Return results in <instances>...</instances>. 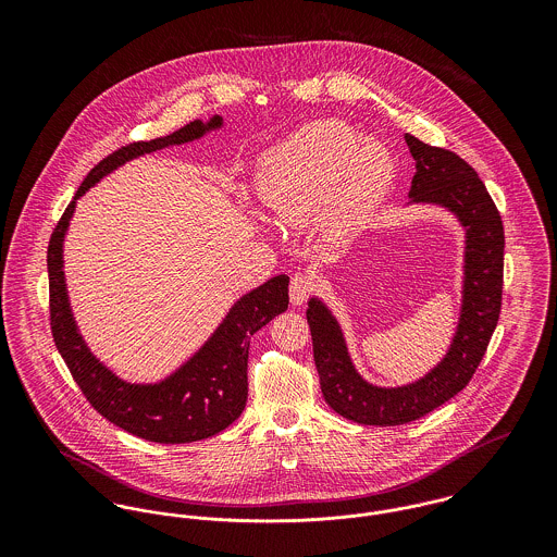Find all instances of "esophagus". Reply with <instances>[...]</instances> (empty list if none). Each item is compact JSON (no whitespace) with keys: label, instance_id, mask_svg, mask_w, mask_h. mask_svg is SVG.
Returning <instances> with one entry per match:
<instances>
[{"label":"esophagus","instance_id":"obj_1","mask_svg":"<svg viewBox=\"0 0 557 557\" xmlns=\"http://www.w3.org/2000/svg\"><path fill=\"white\" fill-rule=\"evenodd\" d=\"M313 278L307 274H294L292 283H289V300L292 305H305L307 298L313 292Z\"/></svg>","mask_w":557,"mask_h":557}]
</instances>
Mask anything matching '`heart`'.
<instances>
[{
  "label": "heart",
  "mask_w": 557,
  "mask_h": 557,
  "mask_svg": "<svg viewBox=\"0 0 557 557\" xmlns=\"http://www.w3.org/2000/svg\"><path fill=\"white\" fill-rule=\"evenodd\" d=\"M397 175L391 150L336 120L313 122L265 152L255 193L276 225L305 227L318 219L327 236L360 225L386 197Z\"/></svg>",
  "instance_id": "b5f03b06"
}]
</instances>
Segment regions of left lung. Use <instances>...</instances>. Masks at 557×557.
I'll use <instances>...</instances> for the list:
<instances>
[{
	"label": "left lung",
	"instance_id": "8db88e82",
	"mask_svg": "<svg viewBox=\"0 0 557 557\" xmlns=\"http://www.w3.org/2000/svg\"><path fill=\"white\" fill-rule=\"evenodd\" d=\"M405 144L416 160L409 203L440 206L455 214L466 232L461 315L437 367L418 382L382 388L356 371L332 311L319 298L309 300L307 321L321 395L336 413L358 424H405L461 393L486 351L502 309L504 225L482 180L450 150L433 148L411 135H405Z\"/></svg>",
	"mask_w": 557,
	"mask_h": 557
}]
</instances>
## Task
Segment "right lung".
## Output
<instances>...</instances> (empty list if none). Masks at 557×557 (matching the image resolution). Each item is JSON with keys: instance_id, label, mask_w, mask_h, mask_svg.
<instances>
[{"instance_id": "obj_1", "label": "right lung", "mask_w": 557, "mask_h": 557, "mask_svg": "<svg viewBox=\"0 0 557 557\" xmlns=\"http://www.w3.org/2000/svg\"><path fill=\"white\" fill-rule=\"evenodd\" d=\"M223 117L195 120L180 131L152 141H137L100 160L83 184L51 234L49 265V311L58 351L71 369L81 393L91 407L120 429L159 444H188L212 437L227 429L244 411L248 397V347L250 336L270 319L287 311L289 276L278 274L257 289L244 294L214 334L171 375L157 384H131L107 369L81 336L71 309L64 274V238L77 208V199L102 177L128 160L162 148L190 144L210 131H219Z\"/></svg>"}]
</instances>
